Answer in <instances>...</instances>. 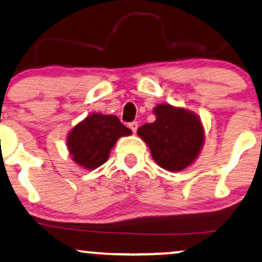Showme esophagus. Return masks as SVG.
<instances>
[{
    "mask_svg": "<svg viewBox=\"0 0 262 262\" xmlns=\"http://www.w3.org/2000/svg\"><path fill=\"white\" fill-rule=\"evenodd\" d=\"M138 122H132V123H129V128L132 129V132H133V133H137V130H138Z\"/></svg>",
    "mask_w": 262,
    "mask_h": 262,
    "instance_id": "esophagus-1",
    "label": "esophagus"
}]
</instances>
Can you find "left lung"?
<instances>
[{
	"mask_svg": "<svg viewBox=\"0 0 262 262\" xmlns=\"http://www.w3.org/2000/svg\"><path fill=\"white\" fill-rule=\"evenodd\" d=\"M156 119L138 129L151 156L163 169L179 172L193 165L204 146L205 132L196 113L161 103L154 107Z\"/></svg>",
	"mask_w": 262,
	"mask_h": 262,
	"instance_id": "8db88e82",
	"label": "left lung"
}]
</instances>
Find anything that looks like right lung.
I'll return each instance as SVG.
<instances>
[{
  "mask_svg": "<svg viewBox=\"0 0 262 262\" xmlns=\"http://www.w3.org/2000/svg\"><path fill=\"white\" fill-rule=\"evenodd\" d=\"M130 134V129L123 125L117 116L93 113L69 132V155L84 169H95L107 161L119 138Z\"/></svg>",
  "mask_w": 262,
  "mask_h": 262,
  "instance_id": "1",
  "label": "right lung"
}]
</instances>
